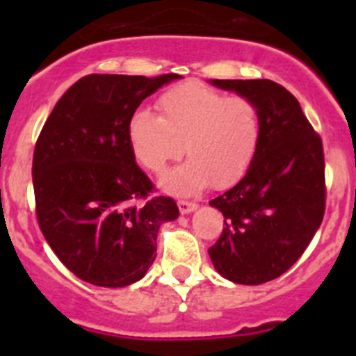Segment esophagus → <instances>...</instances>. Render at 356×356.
<instances>
[{
    "label": "esophagus",
    "mask_w": 356,
    "mask_h": 356,
    "mask_svg": "<svg viewBox=\"0 0 356 356\" xmlns=\"http://www.w3.org/2000/svg\"><path fill=\"white\" fill-rule=\"evenodd\" d=\"M178 209H180L181 213H188V212H193V210L197 209V203H196V201L180 200V201H178Z\"/></svg>",
    "instance_id": "esophagus-1"
}]
</instances>
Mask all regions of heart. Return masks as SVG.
I'll use <instances>...</instances> for the list:
<instances>
[{
  "label": "heart",
  "mask_w": 356,
  "mask_h": 356,
  "mask_svg": "<svg viewBox=\"0 0 356 356\" xmlns=\"http://www.w3.org/2000/svg\"><path fill=\"white\" fill-rule=\"evenodd\" d=\"M159 115L135 110L128 144L140 168L162 175L175 160L187 162L163 180L176 194H193L212 184H237L251 168L262 137L259 106L244 96H228L200 81L171 87L156 99Z\"/></svg>",
  "instance_id": "b5f03b06"
}]
</instances>
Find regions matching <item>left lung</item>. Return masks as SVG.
<instances>
[{
	"label": "left lung",
	"mask_w": 356,
	"mask_h": 356,
	"mask_svg": "<svg viewBox=\"0 0 356 356\" xmlns=\"http://www.w3.org/2000/svg\"><path fill=\"white\" fill-rule=\"evenodd\" d=\"M260 110L262 137L241 181L210 201L225 216L209 250L213 267L235 284L260 285L300 259L323 222L325 151L300 103L271 80H212Z\"/></svg>",
	"instance_id": "1"
}]
</instances>
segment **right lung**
Listing matches in <instances>:
<instances>
[{
	"label": "right lung",
	"mask_w": 356,
	"mask_h": 356,
	"mask_svg": "<svg viewBox=\"0 0 356 356\" xmlns=\"http://www.w3.org/2000/svg\"><path fill=\"white\" fill-rule=\"evenodd\" d=\"M178 74H89L69 87L44 122L33 151L40 232L60 262L99 287H127L155 260L175 200L153 196L137 165L128 121L147 96Z\"/></svg>",
	"instance_id": "right-lung-1"
}]
</instances>
